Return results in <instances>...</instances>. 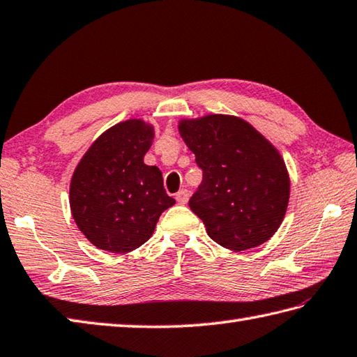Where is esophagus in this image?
<instances>
[{
	"instance_id": "34e87169",
	"label": "esophagus",
	"mask_w": 357,
	"mask_h": 357,
	"mask_svg": "<svg viewBox=\"0 0 357 357\" xmlns=\"http://www.w3.org/2000/svg\"><path fill=\"white\" fill-rule=\"evenodd\" d=\"M176 201L179 202V204H185V202L188 201V190L187 188H181V190L176 193Z\"/></svg>"
}]
</instances>
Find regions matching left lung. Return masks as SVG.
Instances as JSON below:
<instances>
[{
    "mask_svg": "<svg viewBox=\"0 0 357 357\" xmlns=\"http://www.w3.org/2000/svg\"><path fill=\"white\" fill-rule=\"evenodd\" d=\"M179 135L202 170L188 206L208 236L236 252L266 243L289 201V174L275 146L246 121L225 114L181 121Z\"/></svg>",
    "mask_w": 357,
    "mask_h": 357,
    "instance_id": "1",
    "label": "left lung"
}]
</instances>
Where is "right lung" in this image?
I'll use <instances>...</instances> for the list:
<instances>
[{
	"label": "right lung",
	"mask_w": 357,
	"mask_h": 357,
	"mask_svg": "<svg viewBox=\"0 0 357 357\" xmlns=\"http://www.w3.org/2000/svg\"><path fill=\"white\" fill-rule=\"evenodd\" d=\"M153 137L151 125L130 119L97 137L75 167L69 204L77 227L96 248L131 252L150 238L160 213L174 204L160 170L144 164Z\"/></svg>",
	"instance_id": "add662e5"
}]
</instances>
